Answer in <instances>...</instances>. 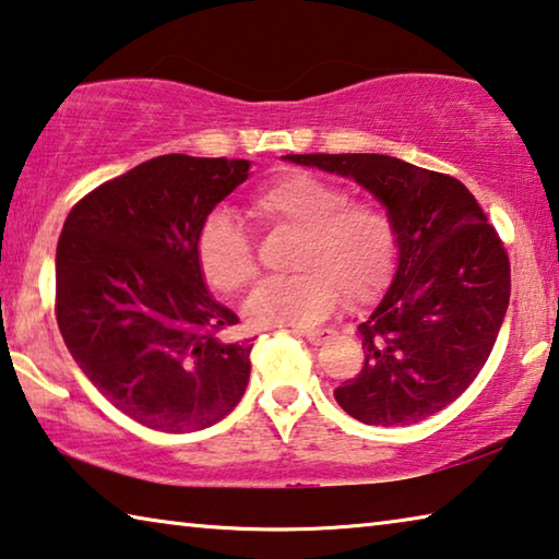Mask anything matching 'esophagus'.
<instances>
[{
  "mask_svg": "<svg viewBox=\"0 0 559 559\" xmlns=\"http://www.w3.org/2000/svg\"><path fill=\"white\" fill-rule=\"evenodd\" d=\"M298 335L306 337L310 345H323L330 337H333V330H300Z\"/></svg>",
  "mask_w": 559,
  "mask_h": 559,
  "instance_id": "34e87169",
  "label": "esophagus"
}]
</instances>
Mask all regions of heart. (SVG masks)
Returning a JSON list of instances; mask_svg holds the SVG:
<instances>
[{
  "label": "heart",
  "mask_w": 559,
  "mask_h": 559,
  "mask_svg": "<svg viewBox=\"0 0 559 559\" xmlns=\"http://www.w3.org/2000/svg\"><path fill=\"white\" fill-rule=\"evenodd\" d=\"M251 214L273 231L296 234L288 278L261 283L243 302L259 328H313L349 306L374 298L390 281L396 231L382 206L349 202L347 189L313 175H288L253 197ZM197 261L206 283L234 293L257 276L249 231L226 212H214L197 234Z\"/></svg>",
  "instance_id": "obj_1"
}]
</instances>
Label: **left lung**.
<instances>
[{"label":"left lung","mask_w":559,"mask_h":559,"mask_svg":"<svg viewBox=\"0 0 559 559\" xmlns=\"http://www.w3.org/2000/svg\"><path fill=\"white\" fill-rule=\"evenodd\" d=\"M355 179L396 231V269L357 325L365 367L335 390L362 424L404 427L441 412L486 365L510 300V263L476 197L456 177L390 155H283Z\"/></svg>","instance_id":"1"}]
</instances>
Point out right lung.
<instances>
[{
  "mask_svg": "<svg viewBox=\"0 0 559 559\" xmlns=\"http://www.w3.org/2000/svg\"><path fill=\"white\" fill-rule=\"evenodd\" d=\"M249 159L163 155L93 189L56 246V320L75 365L147 429L185 433L241 402L251 343L204 283L197 234L249 179Z\"/></svg>",
  "mask_w": 559,
  "mask_h": 559,
  "instance_id": "right-lung-1",
  "label": "right lung"
}]
</instances>
